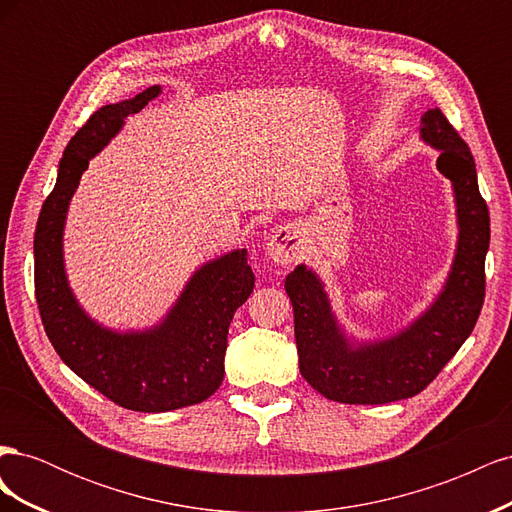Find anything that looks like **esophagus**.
Wrapping results in <instances>:
<instances>
[{"label":"esophagus","instance_id":"obj_1","mask_svg":"<svg viewBox=\"0 0 512 512\" xmlns=\"http://www.w3.org/2000/svg\"><path fill=\"white\" fill-rule=\"evenodd\" d=\"M267 252L269 258L277 265H290V262L297 260L303 252V239H301V230L297 226H280L273 237L267 243Z\"/></svg>","mask_w":512,"mask_h":512}]
</instances>
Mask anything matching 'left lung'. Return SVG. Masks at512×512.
Instances as JSON below:
<instances>
[{
	"instance_id": "left-lung-1",
	"label": "left lung",
	"mask_w": 512,
	"mask_h": 512,
	"mask_svg": "<svg viewBox=\"0 0 512 512\" xmlns=\"http://www.w3.org/2000/svg\"><path fill=\"white\" fill-rule=\"evenodd\" d=\"M421 138L440 151L436 166L453 183L459 226L453 267L436 301L397 335L359 344L337 322L312 269L299 265L286 277L301 376L342 404L376 406L421 393L470 337L485 301L489 209L470 147L440 108L421 117Z\"/></svg>"
}]
</instances>
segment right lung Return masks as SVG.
I'll list each match as a JSON object with an SVG mask.
<instances>
[{"instance_id": "1", "label": "right lung", "mask_w": 512, "mask_h": 512, "mask_svg": "<svg viewBox=\"0 0 512 512\" xmlns=\"http://www.w3.org/2000/svg\"><path fill=\"white\" fill-rule=\"evenodd\" d=\"M160 94L162 87L153 85L130 100L106 104L72 136L34 235L36 301L55 352L89 386L134 412L194 406L218 391L230 320L254 292L247 250H232L194 271L164 320L145 331L106 329L74 297L64 267L72 194L89 160L121 130L126 117Z\"/></svg>"}]
</instances>
